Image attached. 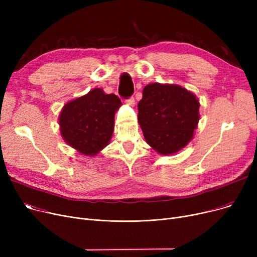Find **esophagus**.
Listing matches in <instances>:
<instances>
[{"instance_id": "1", "label": "esophagus", "mask_w": 257, "mask_h": 257, "mask_svg": "<svg viewBox=\"0 0 257 257\" xmlns=\"http://www.w3.org/2000/svg\"><path fill=\"white\" fill-rule=\"evenodd\" d=\"M125 103H126L127 105L134 106V104H136V100H134L133 97H131V98H129V99H126V100H125Z\"/></svg>"}]
</instances>
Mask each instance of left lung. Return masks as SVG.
<instances>
[{
    "label": "left lung",
    "mask_w": 257,
    "mask_h": 257,
    "mask_svg": "<svg viewBox=\"0 0 257 257\" xmlns=\"http://www.w3.org/2000/svg\"><path fill=\"white\" fill-rule=\"evenodd\" d=\"M195 94L176 84H148L139 102V123L148 145L163 155L176 153L193 139L200 118Z\"/></svg>",
    "instance_id": "obj_1"
}]
</instances>
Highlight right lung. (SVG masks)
Listing matches in <instances>:
<instances>
[{"label":"right lung","mask_w":257,"mask_h":257,"mask_svg":"<svg viewBox=\"0 0 257 257\" xmlns=\"http://www.w3.org/2000/svg\"><path fill=\"white\" fill-rule=\"evenodd\" d=\"M120 105L117 96L101 88L66 103L59 115L62 139L84 155L98 154L111 140L114 113Z\"/></svg>","instance_id":"obj_1"}]
</instances>
